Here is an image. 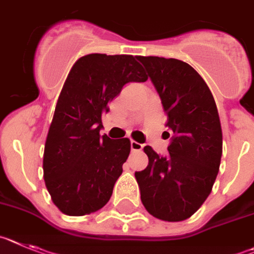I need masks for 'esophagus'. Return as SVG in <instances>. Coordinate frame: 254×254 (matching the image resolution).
I'll use <instances>...</instances> for the list:
<instances>
[{"label":"esophagus","mask_w":254,"mask_h":254,"mask_svg":"<svg viewBox=\"0 0 254 254\" xmlns=\"http://www.w3.org/2000/svg\"><path fill=\"white\" fill-rule=\"evenodd\" d=\"M130 148H131V151H133V152L142 151L143 144H140V143L135 142V140H131V142H130Z\"/></svg>","instance_id":"34e87169"}]
</instances>
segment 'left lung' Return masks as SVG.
Here are the masks:
<instances>
[{"mask_svg": "<svg viewBox=\"0 0 254 254\" xmlns=\"http://www.w3.org/2000/svg\"><path fill=\"white\" fill-rule=\"evenodd\" d=\"M136 59L157 90L167 115L166 127L173 131L167 156L144 147L148 166L135 173L140 199L154 217L183 221L203 204L219 174V112L206 81L189 64L157 56Z\"/></svg>", "mask_w": 254, "mask_h": 254, "instance_id": "8db88e82", "label": "left lung"}]
</instances>
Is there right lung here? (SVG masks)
Listing matches in <instances>:
<instances>
[{
    "label": "right lung",
    "mask_w": 254,
    "mask_h": 254,
    "mask_svg": "<svg viewBox=\"0 0 254 254\" xmlns=\"http://www.w3.org/2000/svg\"><path fill=\"white\" fill-rule=\"evenodd\" d=\"M147 79L136 57L130 55L90 54L71 67L43 154L46 187L65 215H89L110 200L130 153V140L101 136L102 115L125 84Z\"/></svg>",
    "instance_id": "1"
}]
</instances>
